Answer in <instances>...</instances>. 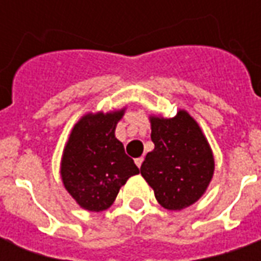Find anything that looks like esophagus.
Instances as JSON below:
<instances>
[{
    "label": "esophagus",
    "mask_w": 261,
    "mask_h": 261,
    "mask_svg": "<svg viewBox=\"0 0 261 261\" xmlns=\"http://www.w3.org/2000/svg\"><path fill=\"white\" fill-rule=\"evenodd\" d=\"M142 161H144V158H142V156H140V158L136 159V165H137V166H138V168H141Z\"/></svg>",
    "instance_id": "34e87169"
}]
</instances>
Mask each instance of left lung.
Here are the masks:
<instances>
[{
    "instance_id": "8db88e82",
    "label": "left lung",
    "mask_w": 261,
    "mask_h": 261,
    "mask_svg": "<svg viewBox=\"0 0 261 261\" xmlns=\"http://www.w3.org/2000/svg\"><path fill=\"white\" fill-rule=\"evenodd\" d=\"M153 151L147 153L141 175L166 210L180 211L205 193L214 175V155L200 125L186 110L172 119L151 116Z\"/></svg>"
}]
</instances>
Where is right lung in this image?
Masks as SVG:
<instances>
[{
  "label": "right lung",
  "instance_id": "right-lung-1",
  "mask_svg": "<svg viewBox=\"0 0 261 261\" xmlns=\"http://www.w3.org/2000/svg\"><path fill=\"white\" fill-rule=\"evenodd\" d=\"M125 109L88 113L74 125L61 158V179L67 192L84 210H108L120 187L140 173L116 138V125Z\"/></svg>",
  "mask_w": 261,
  "mask_h": 261
}]
</instances>
